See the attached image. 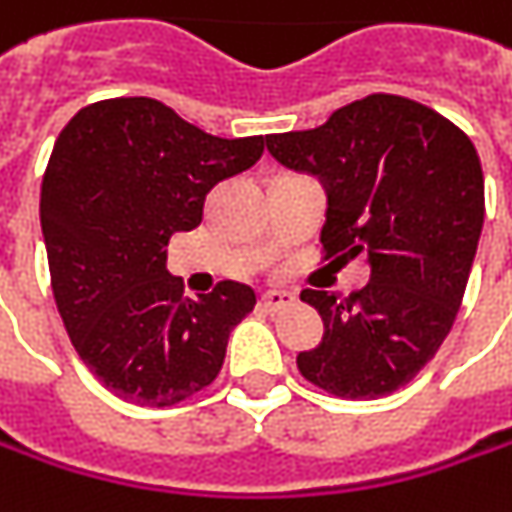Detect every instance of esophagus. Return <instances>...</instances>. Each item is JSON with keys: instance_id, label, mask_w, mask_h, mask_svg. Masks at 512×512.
<instances>
[{"instance_id": "1", "label": "esophagus", "mask_w": 512, "mask_h": 512, "mask_svg": "<svg viewBox=\"0 0 512 512\" xmlns=\"http://www.w3.org/2000/svg\"><path fill=\"white\" fill-rule=\"evenodd\" d=\"M288 305H294V294L291 291H265L262 294V308H268V311H282Z\"/></svg>"}]
</instances>
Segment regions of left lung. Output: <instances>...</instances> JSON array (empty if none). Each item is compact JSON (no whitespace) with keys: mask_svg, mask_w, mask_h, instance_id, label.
Returning <instances> with one entry per match:
<instances>
[{"mask_svg":"<svg viewBox=\"0 0 512 512\" xmlns=\"http://www.w3.org/2000/svg\"><path fill=\"white\" fill-rule=\"evenodd\" d=\"M282 167L325 190V259L366 256L369 285L302 291L325 334L299 351L305 380L337 397L406 386L447 340L484 224V172L447 117L397 94H369L317 129L268 135Z\"/></svg>","mask_w":512,"mask_h":512,"instance_id":"obj_1","label":"left lung"}]
</instances>
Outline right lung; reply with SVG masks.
I'll use <instances>...</instances> for the list:
<instances>
[{
	"label": "right lung",
	"mask_w": 512,
	"mask_h": 512,
	"mask_svg": "<svg viewBox=\"0 0 512 512\" xmlns=\"http://www.w3.org/2000/svg\"><path fill=\"white\" fill-rule=\"evenodd\" d=\"M262 152V135H207L152 97L100 100L65 123L39 192L51 288L80 360L117 397L161 409L216 380L256 294L224 279L187 299L167 244Z\"/></svg>",
	"instance_id": "right-lung-1"
}]
</instances>
